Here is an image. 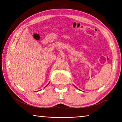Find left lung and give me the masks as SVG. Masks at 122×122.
<instances>
[{
    "label": "left lung",
    "instance_id": "obj_1",
    "mask_svg": "<svg viewBox=\"0 0 122 122\" xmlns=\"http://www.w3.org/2000/svg\"><path fill=\"white\" fill-rule=\"evenodd\" d=\"M76 88H77V87H76ZM77 89H78V88H77Z\"/></svg>",
    "mask_w": 122,
    "mask_h": 122
}]
</instances>
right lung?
Here are the masks:
<instances>
[{
  "mask_svg": "<svg viewBox=\"0 0 122 122\" xmlns=\"http://www.w3.org/2000/svg\"><path fill=\"white\" fill-rule=\"evenodd\" d=\"M48 84H47V85H48Z\"/></svg>",
  "mask_w": 122,
  "mask_h": 122,
  "instance_id": "right-lung-1",
  "label": "right lung"
}]
</instances>
